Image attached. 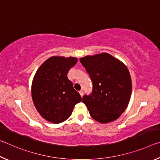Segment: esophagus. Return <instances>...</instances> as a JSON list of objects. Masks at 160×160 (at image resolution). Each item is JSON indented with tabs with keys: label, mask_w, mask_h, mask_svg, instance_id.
Here are the masks:
<instances>
[{
	"label": "esophagus",
	"mask_w": 160,
	"mask_h": 160,
	"mask_svg": "<svg viewBox=\"0 0 160 160\" xmlns=\"http://www.w3.org/2000/svg\"><path fill=\"white\" fill-rule=\"evenodd\" d=\"M79 93H80V96L82 97V96H83V91H82V90H80V91H79Z\"/></svg>",
	"instance_id": "obj_1"
}]
</instances>
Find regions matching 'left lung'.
<instances>
[{
	"label": "left lung",
	"mask_w": 160,
	"mask_h": 160,
	"mask_svg": "<svg viewBox=\"0 0 160 160\" xmlns=\"http://www.w3.org/2000/svg\"><path fill=\"white\" fill-rule=\"evenodd\" d=\"M92 82L93 90L82 102L90 116L101 123L117 119L128 107L132 82L128 69L107 53L87 56L80 59Z\"/></svg>",
	"instance_id": "1"
}]
</instances>
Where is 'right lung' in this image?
Returning <instances> with one entry per match:
<instances>
[{
	"mask_svg": "<svg viewBox=\"0 0 160 160\" xmlns=\"http://www.w3.org/2000/svg\"><path fill=\"white\" fill-rule=\"evenodd\" d=\"M78 62L74 57L52 56L38 68L32 84L35 107L43 118L53 123L68 118L81 97L74 90L68 72Z\"/></svg>",
	"mask_w": 160,
	"mask_h": 160,
	"instance_id": "obj_1",
	"label": "right lung"
}]
</instances>
